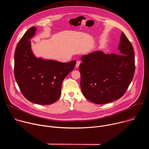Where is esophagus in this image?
Returning <instances> with one entry per match:
<instances>
[{"mask_svg":"<svg viewBox=\"0 0 149 149\" xmlns=\"http://www.w3.org/2000/svg\"><path fill=\"white\" fill-rule=\"evenodd\" d=\"M80 63H81L80 61H77L76 65H75V67H76L77 68H78V67H79V64H80Z\"/></svg>","mask_w":149,"mask_h":149,"instance_id":"obj_1","label":"esophagus"}]
</instances>
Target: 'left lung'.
I'll return each instance as SVG.
<instances>
[{
  "instance_id": "1",
  "label": "left lung",
  "mask_w": 149,
  "mask_h": 149,
  "mask_svg": "<svg viewBox=\"0 0 149 149\" xmlns=\"http://www.w3.org/2000/svg\"><path fill=\"white\" fill-rule=\"evenodd\" d=\"M118 54L95 51L81 57L80 86L84 96L97 104L109 103L126 92L135 71L133 47L122 32Z\"/></svg>"
}]
</instances>
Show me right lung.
Instances as JSON below:
<instances>
[{"mask_svg": "<svg viewBox=\"0 0 149 149\" xmlns=\"http://www.w3.org/2000/svg\"><path fill=\"white\" fill-rule=\"evenodd\" d=\"M36 30L35 26L29 28L17 44L14 75L21 93L28 101L48 105L60 97L62 82L72 71L77 61L62 63L36 58L31 49L29 40Z\"/></svg>", "mask_w": 149, "mask_h": 149, "instance_id": "1", "label": "right lung"}]
</instances>
